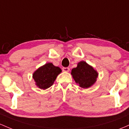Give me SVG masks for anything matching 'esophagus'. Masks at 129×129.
<instances>
[{"label": "esophagus", "instance_id": "1", "mask_svg": "<svg viewBox=\"0 0 129 129\" xmlns=\"http://www.w3.org/2000/svg\"><path fill=\"white\" fill-rule=\"evenodd\" d=\"M62 71L65 72H68L70 71V68L69 67H63L62 68Z\"/></svg>", "mask_w": 129, "mask_h": 129}]
</instances>
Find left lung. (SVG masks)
Instances as JSON below:
<instances>
[{
  "mask_svg": "<svg viewBox=\"0 0 129 129\" xmlns=\"http://www.w3.org/2000/svg\"><path fill=\"white\" fill-rule=\"evenodd\" d=\"M71 74L76 83L82 88H88L95 83L98 73L86 62L81 61L72 70Z\"/></svg>",
  "mask_w": 129,
  "mask_h": 129,
  "instance_id": "left-lung-1",
  "label": "left lung"
}]
</instances>
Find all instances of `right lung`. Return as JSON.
Returning a JSON list of instances; mask_svg holds the SVG:
<instances>
[{"label":"right lung","instance_id":"right-lung-1","mask_svg":"<svg viewBox=\"0 0 129 129\" xmlns=\"http://www.w3.org/2000/svg\"><path fill=\"white\" fill-rule=\"evenodd\" d=\"M62 70L52 63H47L42 66L33 74L35 84L40 89H46L53 84L56 78Z\"/></svg>","mask_w":129,"mask_h":129}]
</instances>
